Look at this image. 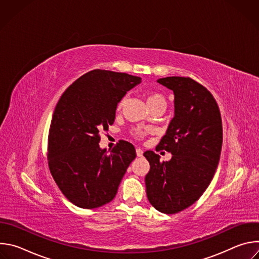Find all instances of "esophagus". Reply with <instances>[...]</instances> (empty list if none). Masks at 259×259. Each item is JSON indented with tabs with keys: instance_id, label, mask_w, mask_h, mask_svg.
I'll use <instances>...</instances> for the list:
<instances>
[{
	"instance_id": "esophagus-1",
	"label": "esophagus",
	"mask_w": 259,
	"mask_h": 259,
	"mask_svg": "<svg viewBox=\"0 0 259 259\" xmlns=\"http://www.w3.org/2000/svg\"><path fill=\"white\" fill-rule=\"evenodd\" d=\"M142 154H143V151L141 150V149H136V155H137V157H141L142 156Z\"/></svg>"
}]
</instances>
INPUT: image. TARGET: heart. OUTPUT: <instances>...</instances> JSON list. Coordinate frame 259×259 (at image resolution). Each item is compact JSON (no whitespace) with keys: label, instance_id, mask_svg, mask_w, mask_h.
Returning a JSON list of instances; mask_svg holds the SVG:
<instances>
[{"label":"heart","instance_id":"heart-1","mask_svg":"<svg viewBox=\"0 0 259 259\" xmlns=\"http://www.w3.org/2000/svg\"><path fill=\"white\" fill-rule=\"evenodd\" d=\"M146 102H147V105H152V104L160 103V104H164V105L166 106V99H165V97H164L162 94L157 93V92H151V93L147 94V96H146ZM123 103H124V99L119 103L118 108H121V106L123 105ZM144 134H145V131L140 130V129L136 130L135 133H134V135H135L136 137H142Z\"/></svg>","mask_w":259,"mask_h":259}]
</instances>
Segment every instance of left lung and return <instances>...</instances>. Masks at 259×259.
<instances>
[{
  "label": "left lung",
  "mask_w": 259,
  "mask_h": 259,
  "mask_svg": "<svg viewBox=\"0 0 259 259\" xmlns=\"http://www.w3.org/2000/svg\"><path fill=\"white\" fill-rule=\"evenodd\" d=\"M158 83L174 93V117L158 147L172 154L167 162L146 151L151 169L146 196L158 211L178 213L193 205L210 184L220 159L223 122L213 95L191 78L167 77Z\"/></svg>",
  "instance_id": "obj_1"
}]
</instances>
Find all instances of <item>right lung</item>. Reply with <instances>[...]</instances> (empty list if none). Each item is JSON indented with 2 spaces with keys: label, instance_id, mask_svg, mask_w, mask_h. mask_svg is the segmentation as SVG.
Returning <instances> with one entry per match:
<instances>
[{
  "label": "right lung",
  "instance_id": "add662e5",
  "mask_svg": "<svg viewBox=\"0 0 259 259\" xmlns=\"http://www.w3.org/2000/svg\"><path fill=\"white\" fill-rule=\"evenodd\" d=\"M141 78L94 69L73 82L54 109L48 137V164L59 190L80 208L93 209L112 201L130 163L133 144L120 140L107 154L99 131L108 130L118 103Z\"/></svg>",
  "mask_w": 259,
  "mask_h": 259
}]
</instances>
